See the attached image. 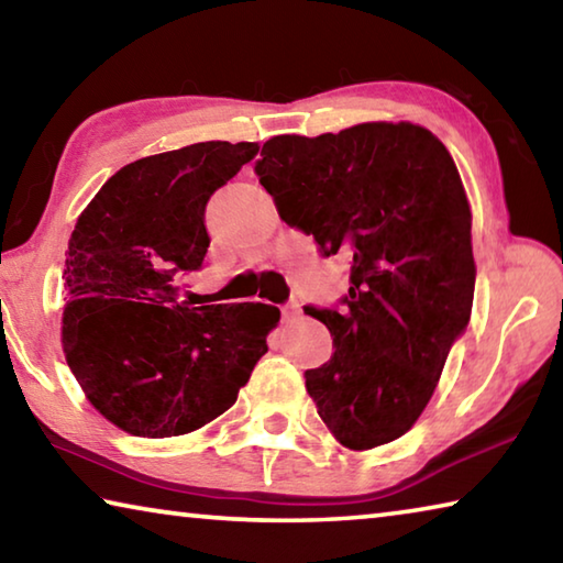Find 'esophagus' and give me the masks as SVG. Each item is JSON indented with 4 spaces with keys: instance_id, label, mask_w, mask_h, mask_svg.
Here are the masks:
<instances>
[{
    "instance_id": "obj_1",
    "label": "esophagus",
    "mask_w": 563,
    "mask_h": 563,
    "mask_svg": "<svg viewBox=\"0 0 563 563\" xmlns=\"http://www.w3.org/2000/svg\"><path fill=\"white\" fill-rule=\"evenodd\" d=\"M298 316H300V305H298V300L283 305V320H285V322H290V320H295Z\"/></svg>"
}]
</instances>
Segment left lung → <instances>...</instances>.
<instances>
[{"label": "left lung", "instance_id": "left-lung-1", "mask_svg": "<svg viewBox=\"0 0 563 563\" xmlns=\"http://www.w3.org/2000/svg\"><path fill=\"white\" fill-rule=\"evenodd\" d=\"M255 174L285 223L352 261L342 308H305L335 347L305 373L318 415L347 450L397 440L472 316V211L450 151L409 121H373L273 136Z\"/></svg>", "mask_w": 563, "mask_h": 563}]
</instances>
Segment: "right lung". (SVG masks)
I'll list each match as a JSON object with an SVG mask.
<instances>
[{"mask_svg":"<svg viewBox=\"0 0 563 563\" xmlns=\"http://www.w3.org/2000/svg\"><path fill=\"white\" fill-rule=\"evenodd\" d=\"M258 148L203 141L133 161L74 225L64 355L89 402L123 432L161 440L198 430L235 402L268 352L278 308L265 322L253 302L178 300V280L201 268L211 243L208 198Z\"/></svg>","mask_w":563,"mask_h":563,"instance_id":"right-lung-1","label":"right lung"}]
</instances>
